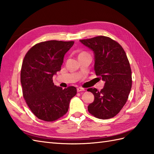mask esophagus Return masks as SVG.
Listing matches in <instances>:
<instances>
[{
	"mask_svg": "<svg viewBox=\"0 0 154 154\" xmlns=\"http://www.w3.org/2000/svg\"><path fill=\"white\" fill-rule=\"evenodd\" d=\"M77 92H81V91H84L85 89H83V88H81V87H78L77 89Z\"/></svg>",
	"mask_w": 154,
	"mask_h": 154,
	"instance_id": "esophagus-1",
	"label": "esophagus"
}]
</instances>
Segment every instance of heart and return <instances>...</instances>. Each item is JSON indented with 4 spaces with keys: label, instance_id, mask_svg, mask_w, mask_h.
<instances>
[{
    "label": "heart",
    "instance_id": "b5f03b06",
    "mask_svg": "<svg viewBox=\"0 0 154 154\" xmlns=\"http://www.w3.org/2000/svg\"><path fill=\"white\" fill-rule=\"evenodd\" d=\"M81 54H83V53H81Z\"/></svg>",
    "mask_w": 154,
    "mask_h": 154
}]
</instances>
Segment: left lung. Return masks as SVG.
Instances as JSON below:
<instances>
[{
  "instance_id": "obj_1",
  "label": "left lung",
  "mask_w": 154,
  "mask_h": 154,
  "mask_svg": "<svg viewBox=\"0 0 154 154\" xmlns=\"http://www.w3.org/2000/svg\"><path fill=\"white\" fill-rule=\"evenodd\" d=\"M94 54V69L97 76L104 81L100 91L89 88L94 97L88 111L100 119L116 116L126 104L132 87V71L122 46L112 39L100 35L80 40Z\"/></svg>"
}]
</instances>
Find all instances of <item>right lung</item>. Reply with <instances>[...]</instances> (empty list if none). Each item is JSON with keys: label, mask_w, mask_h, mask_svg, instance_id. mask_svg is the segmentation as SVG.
<instances>
[{"label": "right lung", "mask_w": 154, "mask_h": 154, "mask_svg": "<svg viewBox=\"0 0 154 154\" xmlns=\"http://www.w3.org/2000/svg\"><path fill=\"white\" fill-rule=\"evenodd\" d=\"M73 44V41L43 42L34 45L25 55L20 74L23 96L39 119L52 122L63 116L77 94L75 87L63 89L52 80Z\"/></svg>", "instance_id": "right-lung-1"}]
</instances>
